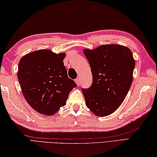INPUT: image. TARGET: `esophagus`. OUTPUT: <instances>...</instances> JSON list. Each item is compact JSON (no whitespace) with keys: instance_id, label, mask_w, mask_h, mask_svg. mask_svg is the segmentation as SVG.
I'll list each match as a JSON object with an SVG mask.
<instances>
[{"instance_id":"esophagus-1","label":"esophagus","mask_w":157,"mask_h":157,"mask_svg":"<svg viewBox=\"0 0 157 157\" xmlns=\"http://www.w3.org/2000/svg\"><path fill=\"white\" fill-rule=\"evenodd\" d=\"M76 84L78 86H79V85H80V81H79V78H77L75 80Z\"/></svg>"}]
</instances>
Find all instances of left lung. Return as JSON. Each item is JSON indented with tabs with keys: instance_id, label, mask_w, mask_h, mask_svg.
<instances>
[{
	"instance_id": "left-lung-1",
	"label": "left lung",
	"mask_w": 157,
	"mask_h": 157,
	"mask_svg": "<svg viewBox=\"0 0 157 157\" xmlns=\"http://www.w3.org/2000/svg\"><path fill=\"white\" fill-rule=\"evenodd\" d=\"M83 52L93 78L91 87L82 89L86 105L96 116H108L122 104L131 87L136 64L132 52L125 46L115 44Z\"/></svg>"
}]
</instances>
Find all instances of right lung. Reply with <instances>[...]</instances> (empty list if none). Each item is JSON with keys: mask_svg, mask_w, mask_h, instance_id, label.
<instances>
[{"mask_svg": "<svg viewBox=\"0 0 157 157\" xmlns=\"http://www.w3.org/2000/svg\"><path fill=\"white\" fill-rule=\"evenodd\" d=\"M64 52L42 49L20 59L17 78L23 95L36 111L53 115L66 105L69 92L77 86L64 66Z\"/></svg>", "mask_w": 157, "mask_h": 157, "instance_id": "add662e5", "label": "right lung"}]
</instances>
